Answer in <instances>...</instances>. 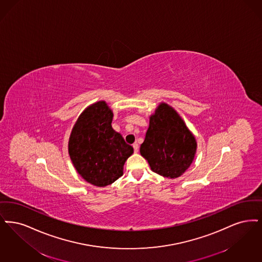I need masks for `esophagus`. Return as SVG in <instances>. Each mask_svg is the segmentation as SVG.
Listing matches in <instances>:
<instances>
[{
  "label": "esophagus",
  "instance_id": "obj_1",
  "mask_svg": "<svg viewBox=\"0 0 262 262\" xmlns=\"http://www.w3.org/2000/svg\"><path fill=\"white\" fill-rule=\"evenodd\" d=\"M133 148H134V151H135V152H138V150H139V146H138V144H137V143H134V144H133Z\"/></svg>",
  "mask_w": 262,
  "mask_h": 262
}]
</instances>
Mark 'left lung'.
<instances>
[{
    "label": "left lung",
    "mask_w": 262,
    "mask_h": 262,
    "mask_svg": "<svg viewBox=\"0 0 262 262\" xmlns=\"http://www.w3.org/2000/svg\"><path fill=\"white\" fill-rule=\"evenodd\" d=\"M196 142L182 118L171 106L160 103L149 118L140 152L150 169L167 178H177L193 162Z\"/></svg>",
    "instance_id": "1"
}]
</instances>
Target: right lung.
I'll return each mask as SVG.
<instances>
[{
    "label": "right lung",
    "instance_id": "right-lung-1",
    "mask_svg": "<svg viewBox=\"0 0 262 262\" xmlns=\"http://www.w3.org/2000/svg\"><path fill=\"white\" fill-rule=\"evenodd\" d=\"M113 112L105 102L87 107L79 116L69 138V152L77 172L98 187L113 184L123 174L132 146L112 127Z\"/></svg>",
    "mask_w": 262,
    "mask_h": 262
}]
</instances>
